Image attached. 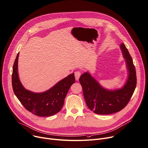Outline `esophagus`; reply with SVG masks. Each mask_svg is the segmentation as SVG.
<instances>
[{
  "label": "esophagus",
  "instance_id": "34e87169",
  "mask_svg": "<svg viewBox=\"0 0 148 148\" xmlns=\"http://www.w3.org/2000/svg\"><path fill=\"white\" fill-rule=\"evenodd\" d=\"M80 75H81V72L80 71H76L75 72V76L76 80H78L79 77H80Z\"/></svg>",
  "mask_w": 148,
  "mask_h": 148
}]
</instances>
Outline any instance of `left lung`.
<instances>
[{
  "instance_id": "8db88e82",
  "label": "left lung",
  "mask_w": 148,
  "mask_h": 148,
  "mask_svg": "<svg viewBox=\"0 0 148 148\" xmlns=\"http://www.w3.org/2000/svg\"><path fill=\"white\" fill-rule=\"evenodd\" d=\"M120 47L129 73L126 82L122 88L106 89L89 72L84 73L79 78L86 103L96 114H109L121 110L129 102L136 88V75L132 58L123 43Z\"/></svg>"
}]
</instances>
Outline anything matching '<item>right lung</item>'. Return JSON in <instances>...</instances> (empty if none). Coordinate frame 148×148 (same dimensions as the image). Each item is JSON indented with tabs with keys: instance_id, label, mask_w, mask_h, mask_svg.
I'll return each instance as SVG.
<instances>
[{
	"instance_id": "add662e5",
	"label": "right lung",
	"mask_w": 148,
	"mask_h": 148,
	"mask_svg": "<svg viewBox=\"0 0 148 148\" xmlns=\"http://www.w3.org/2000/svg\"><path fill=\"white\" fill-rule=\"evenodd\" d=\"M19 53L16 58L12 76L13 92L23 106L29 112L39 116H50L59 112L64 104L68 92L75 82L74 73L68 75L52 88L42 93L26 90L22 85L18 73Z\"/></svg>"
}]
</instances>
